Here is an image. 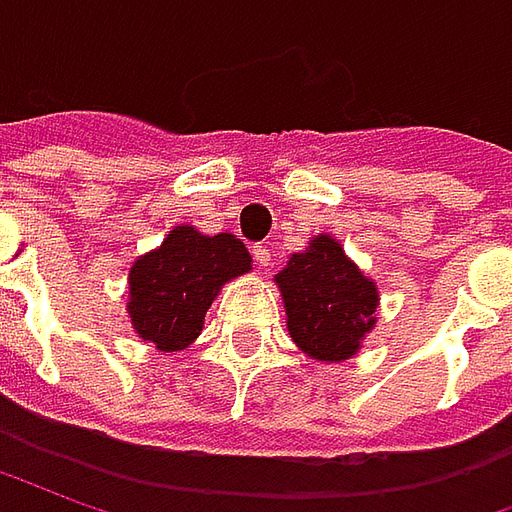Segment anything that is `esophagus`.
I'll return each instance as SVG.
<instances>
[{
    "mask_svg": "<svg viewBox=\"0 0 512 512\" xmlns=\"http://www.w3.org/2000/svg\"><path fill=\"white\" fill-rule=\"evenodd\" d=\"M252 255H255L257 266H268V263H271V249H268L266 244L252 246Z\"/></svg>",
    "mask_w": 512,
    "mask_h": 512,
    "instance_id": "1",
    "label": "esophagus"
}]
</instances>
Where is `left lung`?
I'll return each instance as SVG.
<instances>
[{"label": "left lung", "instance_id": "obj_1", "mask_svg": "<svg viewBox=\"0 0 512 512\" xmlns=\"http://www.w3.org/2000/svg\"><path fill=\"white\" fill-rule=\"evenodd\" d=\"M274 279L293 343L318 362L351 359L376 326V282L359 271L332 235H315Z\"/></svg>", "mask_w": 512, "mask_h": 512}]
</instances>
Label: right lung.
Returning <instances> with one entry per match:
<instances>
[{
    "mask_svg": "<svg viewBox=\"0 0 512 512\" xmlns=\"http://www.w3.org/2000/svg\"><path fill=\"white\" fill-rule=\"evenodd\" d=\"M252 268L246 246L230 233L202 235L180 224L158 249L136 260L128 271V315L134 332L156 351L189 348L202 332L224 282Z\"/></svg>",
    "mask_w": 512,
    "mask_h": 512,
    "instance_id": "obj_1",
    "label": "right lung"
}]
</instances>
